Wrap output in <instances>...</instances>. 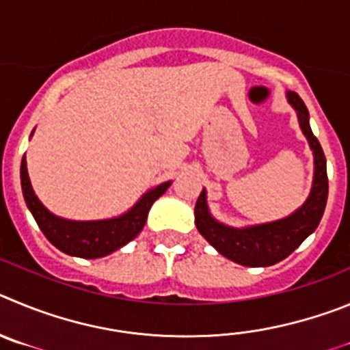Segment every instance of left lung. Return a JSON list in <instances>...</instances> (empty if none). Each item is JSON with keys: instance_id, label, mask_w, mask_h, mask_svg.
Here are the masks:
<instances>
[{"instance_id": "8db88e82", "label": "left lung", "mask_w": 350, "mask_h": 350, "mask_svg": "<svg viewBox=\"0 0 350 350\" xmlns=\"http://www.w3.org/2000/svg\"><path fill=\"white\" fill-rule=\"evenodd\" d=\"M286 97L291 108L297 111L298 124L314 155L312 188L307 200L286 218L242 228L228 226L214 218L207 206L206 188L198 195L195 204V225L200 235L219 254L239 265L269 267L288 258L317 228L328 200L326 157L308 124L307 106L297 92L288 90Z\"/></svg>"}]
</instances>
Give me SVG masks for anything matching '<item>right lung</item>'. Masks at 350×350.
Masks as SVG:
<instances>
[{
    "mask_svg": "<svg viewBox=\"0 0 350 350\" xmlns=\"http://www.w3.org/2000/svg\"><path fill=\"white\" fill-rule=\"evenodd\" d=\"M33 132H31V136H33ZM21 185L27 209L31 211L45 237L57 250L69 256L94 260V258L111 254L113 251L120 250L139 235L153 202L167 191L171 181H165L159 187L148 190L131 209L125 211L120 216L108 219H92V221L66 219L50 213L34 193L29 174H27L26 157H22L21 163Z\"/></svg>",
    "mask_w": 350,
    "mask_h": 350,
    "instance_id": "obj_1",
    "label": "right lung"
}]
</instances>
